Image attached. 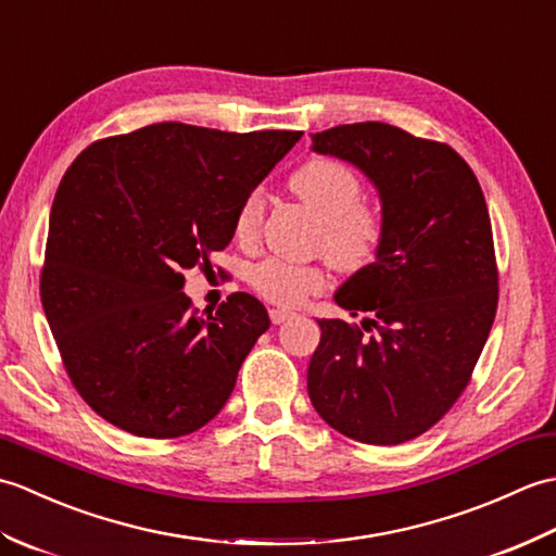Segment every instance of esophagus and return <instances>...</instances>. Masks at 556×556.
Here are the masks:
<instances>
[{"instance_id":"obj_1","label":"esophagus","mask_w":556,"mask_h":556,"mask_svg":"<svg viewBox=\"0 0 556 556\" xmlns=\"http://www.w3.org/2000/svg\"><path fill=\"white\" fill-rule=\"evenodd\" d=\"M291 317H293V313H291V311H285V308H271V311H269V320L275 323V325L287 323V320H291Z\"/></svg>"}]
</instances>
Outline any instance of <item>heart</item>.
I'll use <instances>...</instances> for the list:
<instances>
[{"label":"heart","mask_w":556,"mask_h":556,"mask_svg":"<svg viewBox=\"0 0 556 556\" xmlns=\"http://www.w3.org/2000/svg\"><path fill=\"white\" fill-rule=\"evenodd\" d=\"M289 188L313 215L320 219L317 248L339 269H361L370 265L380 251L384 224L372 205L363 203V184L346 164L329 157H315L291 174ZM263 193H248L233 219L239 241H253L263 222ZM327 281L323 265H293L269 257L251 271V285L265 301L275 305H301Z\"/></svg>","instance_id":"heart-1"}]
</instances>
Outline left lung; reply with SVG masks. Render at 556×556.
<instances>
[{
    "label": "left lung",
    "instance_id": "1",
    "mask_svg": "<svg viewBox=\"0 0 556 556\" xmlns=\"http://www.w3.org/2000/svg\"><path fill=\"white\" fill-rule=\"evenodd\" d=\"M313 150L358 167L380 193L384 236L334 301L361 325L317 320L308 394L363 444L428 432L464 392L497 313L485 195L454 148L382 122L315 134Z\"/></svg>",
    "mask_w": 556,
    "mask_h": 556
}]
</instances>
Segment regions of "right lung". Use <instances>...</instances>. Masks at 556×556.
<instances>
[{"instance_id":"add662e5","label":"right lung","mask_w":556,"mask_h":556,"mask_svg":"<svg viewBox=\"0 0 556 556\" xmlns=\"http://www.w3.org/2000/svg\"><path fill=\"white\" fill-rule=\"evenodd\" d=\"M301 136L164 122L102 138L66 169L40 299L71 382L98 416L172 440L227 404L269 317L243 291L198 315L184 269L229 245L245 195Z\"/></svg>"}]
</instances>
